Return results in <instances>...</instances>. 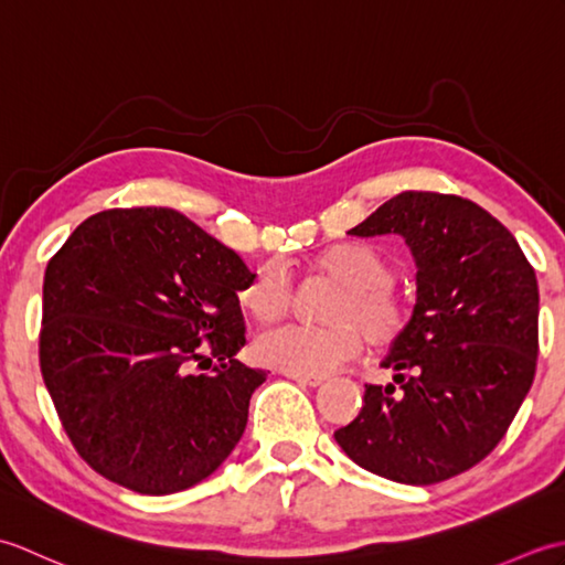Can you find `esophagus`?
<instances>
[{
	"label": "esophagus",
	"instance_id": "1",
	"mask_svg": "<svg viewBox=\"0 0 565 565\" xmlns=\"http://www.w3.org/2000/svg\"><path fill=\"white\" fill-rule=\"evenodd\" d=\"M286 376L294 379L296 383H301V386H310V388H316L322 381H326L322 376H301V374H286Z\"/></svg>",
	"mask_w": 565,
	"mask_h": 565
}]
</instances>
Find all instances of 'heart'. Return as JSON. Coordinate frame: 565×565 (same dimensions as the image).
<instances>
[{"label":"heart","mask_w":565,"mask_h":565,"mask_svg":"<svg viewBox=\"0 0 565 565\" xmlns=\"http://www.w3.org/2000/svg\"><path fill=\"white\" fill-rule=\"evenodd\" d=\"M316 269L340 284L326 306L328 322L264 330L255 352L267 366L286 374L328 376L362 350V334L371 344H388L405 328L407 310L393 291L391 262L366 245H340L316 259ZM247 313L269 322L281 318L291 303V281L276 264L262 267L237 294Z\"/></svg>","instance_id":"b5f03b06"}]
</instances>
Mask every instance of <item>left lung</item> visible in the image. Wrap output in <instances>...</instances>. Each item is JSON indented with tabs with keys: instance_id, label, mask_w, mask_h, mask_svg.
<instances>
[{
	"instance_id": "obj_1",
	"label": "left lung",
	"mask_w": 565,
	"mask_h": 565,
	"mask_svg": "<svg viewBox=\"0 0 565 565\" xmlns=\"http://www.w3.org/2000/svg\"><path fill=\"white\" fill-rule=\"evenodd\" d=\"M350 235H401L417 267V298L381 362L395 371L393 383L366 386L362 413L334 439L388 481H447L498 447L532 388L536 274L486 209L435 191H403Z\"/></svg>"
}]
</instances>
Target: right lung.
<instances>
[{
	"instance_id": "add662e5",
	"label": "right lung",
	"mask_w": 565,
	"mask_h": 565,
	"mask_svg": "<svg viewBox=\"0 0 565 565\" xmlns=\"http://www.w3.org/2000/svg\"><path fill=\"white\" fill-rule=\"evenodd\" d=\"M231 247L172 209L102 211L75 227L43 279L41 371L67 437L94 471L170 495L218 468L267 374L239 364ZM201 339L222 362L191 375ZM201 367V366H200Z\"/></svg>"
}]
</instances>
